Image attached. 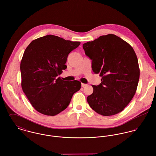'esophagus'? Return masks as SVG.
<instances>
[{
  "label": "esophagus",
  "instance_id": "34e87169",
  "mask_svg": "<svg viewBox=\"0 0 156 156\" xmlns=\"http://www.w3.org/2000/svg\"><path fill=\"white\" fill-rule=\"evenodd\" d=\"M81 86H82V87H84L87 86V84H84V83H82V84H81Z\"/></svg>",
  "mask_w": 156,
  "mask_h": 156
}]
</instances>
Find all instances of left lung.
I'll list each match as a JSON object with an SVG mask.
<instances>
[{
  "label": "left lung",
  "instance_id": "obj_1",
  "mask_svg": "<svg viewBox=\"0 0 156 156\" xmlns=\"http://www.w3.org/2000/svg\"><path fill=\"white\" fill-rule=\"evenodd\" d=\"M83 47L92 60L93 71L102 77L99 85H92L93 92L87 98L90 106L104 116L120 112L133 98L138 84L140 70L135 51L113 34L101 36Z\"/></svg>",
  "mask_w": 156,
  "mask_h": 156
}]
</instances>
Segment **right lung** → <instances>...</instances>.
Instances as JSON below:
<instances>
[{
    "label": "right lung",
    "instance_id": "obj_1",
    "mask_svg": "<svg viewBox=\"0 0 156 156\" xmlns=\"http://www.w3.org/2000/svg\"><path fill=\"white\" fill-rule=\"evenodd\" d=\"M80 44L47 35L32 41L25 50L20 64L21 87L39 112L50 116L59 114L81 88L77 80L66 81L57 77L67 68L68 54Z\"/></svg>",
    "mask_w": 156,
    "mask_h": 156
}]
</instances>
